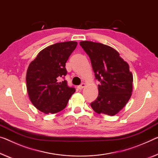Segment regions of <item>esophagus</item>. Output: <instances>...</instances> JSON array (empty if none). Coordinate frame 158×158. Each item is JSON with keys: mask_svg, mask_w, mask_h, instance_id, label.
<instances>
[{"mask_svg": "<svg viewBox=\"0 0 158 158\" xmlns=\"http://www.w3.org/2000/svg\"><path fill=\"white\" fill-rule=\"evenodd\" d=\"M85 87V83H84V82H82V83L81 85H80L77 87V88H78L79 89H82L83 87Z\"/></svg>", "mask_w": 158, "mask_h": 158, "instance_id": "1", "label": "esophagus"}]
</instances>
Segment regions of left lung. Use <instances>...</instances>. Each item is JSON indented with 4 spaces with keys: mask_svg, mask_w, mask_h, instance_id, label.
Masks as SVG:
<instances>
[{
    "mask_svg": "<svg viewBox=\"0 0 158 158\" xmlns=\"http://www.w3.org/2000/svg\"><path fill=\"white\" fill-rule=\"evenodd\" d=\"M80 45L89 56L98 85V98L90 104L96 113L114 116L129 100L133 75L129 65L114 48L101 43L82 41Z\"/></svg>",
    "mask_w": 158,
    "mask_h": 158,
    "instance_id": "obj_1",
    "label": "left lung"
}]
</instances>
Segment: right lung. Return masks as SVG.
Masks as SVG:
<instances>
[{
	"label": "right lung",
	"instance_id": "right-lung-1",
	"mask_svg": "<svg viewBox=\"0 0 158 158\" xmlns=\"http://www.w3.org/2000/svg\"><path fill=\"white\" fill-rule=\"evenodd\" d=\"M76 42L56 43L39 53L27 71V89L33 105L44 114H55L66 106L74 87L68 86L65 63L76 48Z\"/></svg>",
	"mask_w": 158,
	"mask_h": 158
}]
</instances>
